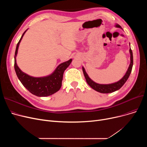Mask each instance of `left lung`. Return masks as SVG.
I'll return each instance as SVG.
<instances>
[{
    "mask_svg": "<svg viewBox=\"0 0 147 147\" xmlns=\"http://www.w3.org/2000/svg\"><path fill=\"white\" fill-rule=\"evenodd\" d=\"M115 27L120 28L122 29L121 27L117 24H115ZM129 45H130V43H129ZM129 52H130V65L128 67V69H127L126 74L120 80H119L117 82L113 83L99 84V83L95 82L94 81L92 80L89 78L88 74L86 72L85 69H84V68L83 67H82L84 77H85V79H86V82L88 83V84L92 89L98 92H100V93H102V94H109V93H111V92H115V91L120 89L123 86V84L126 83V82L128 79L131 73V71H132V67H133V53H132V50H131V49H130V46Z\"/></svg>",
    "mask_w": 147,
    "mask_h": 147,
    "instance_id": "1",
    "label": "left lung"
}]
</instances>
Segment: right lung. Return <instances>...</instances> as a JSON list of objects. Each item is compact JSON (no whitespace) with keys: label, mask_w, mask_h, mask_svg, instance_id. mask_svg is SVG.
Wrapping results in <instances>:
<instances>
[{"label":"right lung","mask_w":147,"mask_h":147,"mask_svg":"<svg viewBox=\"0 0 147 147\" xmlns=\"http://www.w3.org/2000/svg\"><path fill=\"white\" fill-rule=\"evenodd\" d=\"M27 30H26L24 33L22 34L17 45L14 56L15 71L22 85L30 93L39 97L48 96L56 93L60 89L62 86V80L63 78L64 72L71 64L72 59L60 64L52 74L46 76L36 78V77L29 76L22 72L17 65L16 57L18 53L20 43Z\"/></svg>","instance_id":"1"}]
</instances>
